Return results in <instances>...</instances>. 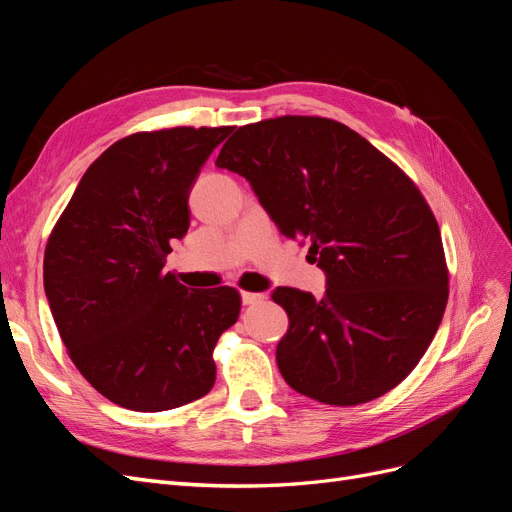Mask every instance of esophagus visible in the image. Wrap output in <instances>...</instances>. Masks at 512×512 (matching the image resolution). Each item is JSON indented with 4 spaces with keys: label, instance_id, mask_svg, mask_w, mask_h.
<instances>
[{
    "label": "esophagus",
    "instance_id": "1",
    "mask_svg": "<svg viewBox=\"0 0 512 512\" xmlns=\"http://www.w3.org/2000/svg\"><path fill=\"white\" fill-rule=\"evenodd\" d=\"M241 299H243V305H256L260 301H265L267 294H262V292H241Z\"/></svg>",
    "mask_w": 512,
    "mask_h": 512
}]
</instances>
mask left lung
Returning <instances> with one entry per match:
<instances>
[{"label": "left lung", "mask_w": 512, "mask_h": 512, "mask_svg": "<svg viewBox=\"0 0 512 512\" xmlns=\"http://www.w3.org/2000/svg\"><path fill=\"white\" fill-rule=\"evenodd\" d=\"M215 166L250 181L327 273L322 299L273 292L290 320L277 365L292 389L359 406L408 378L442 322L448 269L436 215L404 170L344 123L307 115L239 128Z\"/></svg>", "instance_id": "obj_1"}]
</instances>
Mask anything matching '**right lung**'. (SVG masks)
Returning <instances> with one entry per match:
<instances>
[{
	"label": "right lung",
	"mask_w": 512,
	"mask_h": 512,
	"mask_svg": "<svg viewBox=\"0 0 512 512\" xmlns=\"http://www.w3.org/2000/svg\"><path fill=\"white\" fill-rule=\"evenodd\" d=\"M232 126L136 132L87 168L44 250V292L83 378L113 404L162 412L205 397L213 348L237 322L235 288L164 273L190 226L188 196Z\"/></svg>",
	"instance_id": "obj_1"
}]
</instances>
